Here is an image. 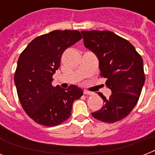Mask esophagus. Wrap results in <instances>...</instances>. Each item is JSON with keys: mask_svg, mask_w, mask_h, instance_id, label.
<instances>
[{"mask_svg": "<svg viewBox=\"0 0 155 155\" xmlns=\"http://www.w3.org/2000/svg\"><path fill=\"white\" fill-rule=\"evenodd\" d=\"M84 93L85 95H88V96H92V95L94 94V92H89V91H86V90H84Z\"/></svg>", "mask_w": 155, "mask_h": 155, "instance_id": "1", "label": "esophagus"}]
</instances>
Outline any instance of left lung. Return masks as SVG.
I'll list each match as a JSON object with an SVG mask.
<instances>
[{"mask_svg": "<svg viewBox=\"0 0 155 155\" xmlns=\"http://www.w3.org/2000/svg\"><path fill=\"white\" fill-rule=\"evenodd\" d=\"M84 44L99 59L101 76L112 94L100 110L92 113L97 120L114 123L126 117L137 104L145 83L143 60L128 40L108 30L81 31Z\"/></svg>", "mask_w": 155, "mask_h": 155, "instance_id": "left-lung-1", "label": "left lung"}]
</instances>
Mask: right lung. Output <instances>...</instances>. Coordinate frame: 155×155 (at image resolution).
<instances>
[{"label":"right lung","mask_w":155,"mask_h":155,"mask_svg":"<svg viewBox=\"0 0 155 155\" xmlns=\"http://www.w3.org/2000/svg\"><path fill=\"white\" fill-rule=\"evenodd\" d=\"M82 38L78 30H54L35 38L21 53L14 75L18 99L33 120L55 126L71 117L72 104L83 96L75 85L54 87L53 75L66 49Z\"/></svg>","instance_id":"1"}]
</instances>
